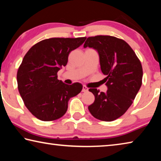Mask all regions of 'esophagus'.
<instances>
[{
	"mask_svg": "<svg viewBox=\"0 0 161 161\" xmlns=\"http://www.w3.org/2000/svg\"><path fill=\"white\" fill-rule=\"evenodd\" d=\"M88 90H89L88 87L86 86H84V85L82 86V92H88Z\"/></svg>",
	"mask_w": 161,
	"mask_h": 161,
	"instance_id": "esophagus-1",
	"label": "esophagus"
}]
</instances>
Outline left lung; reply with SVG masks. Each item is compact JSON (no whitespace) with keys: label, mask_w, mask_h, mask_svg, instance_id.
Listing matches in <instances>:
<instances>
[{"label":"left lung","mask_w":161,"mask_h":161,"mask_svg":"<svg viewBox=\"0 0 161 161\" xmlns=\"http://www.w3.org/2000/svg\"><path fill=\"white\" fill-rule=\"evenodd\" d=\"M84 47H93L99 54L101 69L107 81L106 93L89 89L95 99L88 107L94 118L112 121L129 109L142 84L143 68L135 52L124 40L110 35L87 37Z\"/></svg>","instance_id":"1"}]
</instances>
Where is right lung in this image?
I'll use <instances>...</instances> for the list:
<instances>
[{
  "mask_svg": "<svg viewBox=\"0 0 161 161\" xmlns=\"http://www.w3.org/2000/svg\"><path fill=\"white\" fill-rule=\"evenodd\" d=\"M82 37H53L36 43L24 56L17 72L18 88L25 107L44 121L64 115L71 97L82 89L78 82L68 85L58 79L68 56L85 41Z\"/></svg>",
  "mask_w": 161,
  "mask_h": 161,
  "instance_id": "add662e5",
  "label": "right lung"
}]
</instances>
